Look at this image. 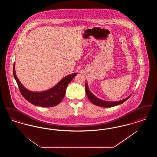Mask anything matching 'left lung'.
Segmentation results:
<instances>
[{"label":"left lung","instance_id":"obj_1","mask_svg":"<svg viewBox=\"0 0 157 157\" xmlns=\"http://www.w3.org/2000/svg\"><path fill=\"white\" fill-rule=\"evenodd\" d=\"M85 91H86V95L88 98V99H90V101L93 104L97 105L99 106H101V107H105V108H110L112 106H115L121 104L122 103H124L125 101H126L127 99L131 97V95H130L129 96H128V97L121 100L118 101H115V102H111V101H104L102 99H99L98 98L95 97L90 91V89L88 88V83L87 82L85 83Z\"/></svg>","mask_w":157,"mask_h":157}]
</instances>
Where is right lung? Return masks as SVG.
<instances>
[{"instance_id":"right-lung-1","label":"right lung","mask_w":157,"mask_h":157,"mask_svg":"<svg viewBox=\"0 0 157 157\" xmlns=\"http://www.w3.org/2000/svg\"><path fill=\"white\" fill-rule=\"evenodd\" d=\"M76 75L77 73H74L66 76L51 89L41 92H33L27 90L19 81L16 75L15 62L13 65L14 78L22 95L31 104L42 107H52L59 104L64 98L68 84Z\"/></svg>"}]
</instances>
